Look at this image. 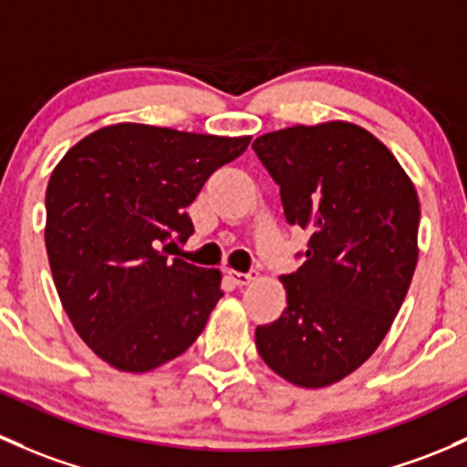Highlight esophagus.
Masks as SVG:
<instances>
[{"mask_svg": "<svg viewBox=\"0 0 467 467\" xmlns=\"http://www.w3.org/2000/svg\"><path fill=\"white\" fill-rule=\"evenodd\" d=\"M225 273H228L230 282L237 284V286H248V284L257 277V273H239V271H233V268H228Z\"/></svg>", "mask_w": 467, "mask_h": 467, "instance_id": "esophagus-1", "label": "esophagus"}]
</instances>
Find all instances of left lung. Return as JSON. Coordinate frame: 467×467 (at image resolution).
<instances>
[{
	"mask_svg": "<svg viewBox=\"0 0 467 467\" xmlns=\"http://www.w3.org/2000/svg\"><path fill=\"white\" fill-rule=\"evenodd\" d=\"M253 150L284 217L308 233L304 264L279 277L288 306L257 327L254 345L284 380L320 389L369 360L389 331L419 259V194L396 156L347 120L271 131Z\"/></svg>",
	"mask_w": 467,
	"mask_h": 467,
	"instance_id": "obj_1",
	"label": "left lung"
}]
</instances>
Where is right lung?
I'll use <instances>...</instances> for the list:
<instances>
[{"instance_id": "1", "label": "right lung", "mask_w": 467, "mask_h": 467, "mask_svg": "<svg viewBox=\"0 0 467 467\" xmlns=\"http://www.w3.org/2000/svg\"><path fill=\"white\" fill-rule=\"evenodd\" d=\"M250 136L118 122L62 156L47 185L48 264L68 320L118 371L145 374L201 336L221 273L168 257L194 233L185 208Z\"/></svg>"}]
</instances>
